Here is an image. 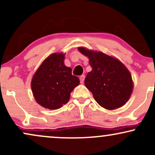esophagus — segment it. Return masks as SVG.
I'll return each mask as SVG.
<instances>
[{
	"instance_id": "1",
	"label": "esophagus",
	"mask_w": 155,
	"mask_h": 155,
	"mask_svg": "<svg viewBox=\"0 0 155 155\" xmlns=\"http://www.w3.org/2000/svg\"><path fill=\"white\" fill-rule=\"evenodd\" d=\"M84 78H85V76L84 75H81V76L79 77V79H80V83L81 84H83L84 82Z\"/></svg>"
}]
</instances>
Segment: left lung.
Returning a JSON list of instances; mask_svg holds the SVG:
<instances>
[{
	"label": "left lung",
	"mask_w": 155,
	"mask_h": 155,
	"mask_svg": "<svg viewBox=\"0 0 155 155\" xmlns=\"http://www.w3.org/2000/svg\"><path fill=\"white\" fill-rule=\"evenodd\" d=\"M78 49L89 58L92 71L85 78L84 84L96 102L108 110L124 106L133 89L128 69L119 60L101 51L89 50L84 47Z\"/></svg>",
	"instance_id": "8db88e82"
}]
</instances>
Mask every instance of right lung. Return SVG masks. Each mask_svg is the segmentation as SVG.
<instances>
[{
    "label": "right lung",
    "instance_id": "add662e5",
    "mask_svg": "<svg viewBox=\"0 0 155 155\" xmlns=\"http://www.w3.org/2000/svg\"><path fill=\"white\" fill-rule=\"evenodd\" d=\"M65 54L54 53L39 66L31 81V89L35 101L49 109H58L67 104L71 92L79 84L77 76L72 75L71 68L64 64Z\"/></svg>",
    "mask_w": 155,
    "mask_h": 155
}]
</instances>
